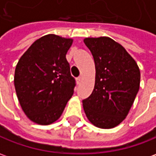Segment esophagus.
<instances>
[{
    "mask_svg": "<svg viewBox=\"0 0 156 156\" xmlns=\"http://www.w3.org/2000/svg\"><path fill=\"white\" fill-rule=\"evenodd\" d=\"M81 81H82V77H78V78H76V82H77L78 84H79L81 83Z\"/></svg>",
    "mask_w": 156,
    "mask_h": 156,
    "instance_id": "obj_1",
    "label": "esophagus"
}]
</instances>
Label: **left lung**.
<instances>
[{"label":"left lung","instance_id":"obj_1","mask_svg":"<svg viewBox=\"0 0 156 156\" xmlns=\"http://www.w3.org/2000/svg\"><path fill=\"white\" fill-rule=\"evenodd\" d=\"M96 67L91 95L83 101L86 117L95 126L111 129L126 119L140 86V70L121 44L108 37L83 39Z\"/></svg>","mask_w":156,"mask_h":156}]
</instances>
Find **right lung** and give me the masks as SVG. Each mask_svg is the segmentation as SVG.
I'll return each mask as SVG.
<instances>
[{
  "label": "right lung",
  "mask_w": 156,
  "mask_h": 156,
  "mask_svg": "<svg viewBox=\"0 0 156 156\" xmlns=\"http://www.w3.org/2000/svg\"><path fill=\"white\" fill-rule=\"evenodd\" d=\"M73 42L54 34L43 36L16 66V94L22 110L34 123L47 126L55 122L73 95L75 79L66 58Z\"/></svg>",
  "instance_id": "add662e5"
}]
</instances>
